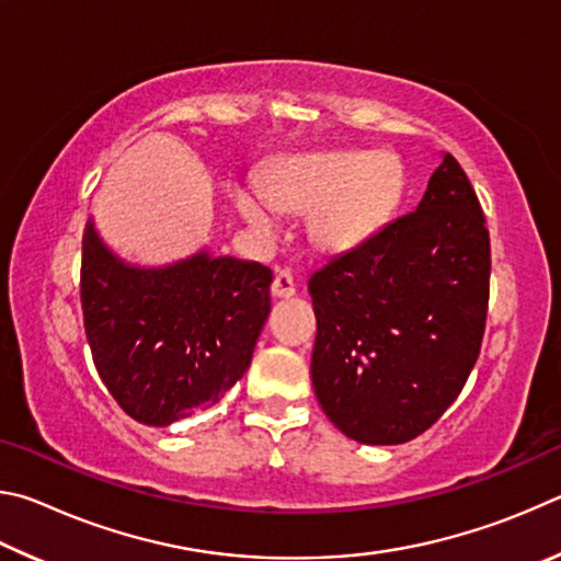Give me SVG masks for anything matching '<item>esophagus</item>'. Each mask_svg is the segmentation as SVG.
I'll use <instances>...</instances> for the list:
<instances>
[{
    "mask_svg": "<svg viewBox=\"0 0 561 561\" xmlns=\"http://www.w3.org/2000/svg\"><path fill=\"white\" fill-rule=\"evenodd\" d=\"M294 291H297V289H294L291 272L289 270H277V274H274V282H272V294H274V297L287 299V297H291Z\"/></svg>",
    "mask_w": 561,
    "mask_h": 561,
    "instance_id": "obj_1",
    "label": "esophagus"
}]
</instances>
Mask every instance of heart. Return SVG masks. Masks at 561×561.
Returning <instances> with one entry per match:
<instances>
[{"mask_svg": "<svg viewBox=\"0 0 561 561\" xmlns=\"http://www.w3.org/2000/svg\"><path fill=\"white\" fill-rule=\"evenodd\" d=\"M401 175L388 158L358 153L299 156L274 170L264 185V201L237 193L234 205L247 222L262 232L274 230V215L309 217V234L321 250H351L371 237L393 210Z\"/></svg>", "mask_w": 561, "mask_h": 561, "instance_id": "heart-1", "label": "heart"}]
</instances>
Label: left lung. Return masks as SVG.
I'll list each match as a JSON object with an SVG mask.
<instances>
[{
  "instance_id": "8db88e82",
  "label": "left lung",
  "mask_w": 561,
  "mask_h": 561,
  "mask_svg": "<svg viewBox=\"0 0 561 561\" xmlns=\"http://www.w3.org/2000/svg\"><path fill=\"white\" fill-rule=\"evenodd\" d=\"M311 383L336 428L366 445L417 438L460 396L480 356L490 232L450 153L413 213L311 274Z\"/></svg>"
}]
</instances>
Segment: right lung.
<instances>
[{"instance_id":"obj_1","label":"right lung","mask_w":561,"mask_h":561,"mask_svg":"<svg viewBox=\"0 0 561 561\" xmlns=\"http://www.w3.org/2000/svg\"><path fill=\"white\" fill-rule=\"evenodd\" d=\"M270 284V267L207 252L168 267L126 264L89 220L81 309L101 381L153 428L215 405L250 368Z\"/></svg>"}]
</instances>
